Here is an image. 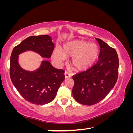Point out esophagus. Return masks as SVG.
<instances>
[{
    "mask_svg": "<svg viewBox=\"0 0 133 133\" xmlns=\"http://www.w3.org/2000/svg\"><path fill=\"white\" fill-rule=\"evenodd\" d=\"M64 76H65V78H66L71 77V75H70V74L68 72H67V71H65Z\"/></svg>",
    "mask_w": 133,
    "mask_h": 133,
    "instance_id": "obj_1",
    "label": "esophagus"
}]
</instances>
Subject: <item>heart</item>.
Instances as JSON below:
<instances>
[{
  "label": "heart",
  "instance_id": "1",
  "mask_svg": "<svg viewBox=\"0 0 133 133\" xmlns=\"http://www.w3.org/2000/svg\"><path fill=\"white\" fill-rule=\"evenodd\" d=\"M99 55L98 46L95 43L82 40H75L66 43L62 49L56 48L53 58L58 61L64 60L66 57H72L71 64L77 71H85L95 63Z\"/></svg>",
  "mask_w": 133,
  "mask_h": 133
}]
</instances>
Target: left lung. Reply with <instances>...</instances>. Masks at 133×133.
<instances>
[{"instance_id": "obj_1", "label": "left lung", "mask_w": 133, "mask_h": 133, "mask_svg": "<svg viewBox=\"0 0 133 133\" xmlns=\"http://www.w3.org/2000/svg\"><path fill=\"white\" fill-rule=\"evenodd\" d=\"M98 60L91 68L73 76L72 93L80 104L91 105L104 99L113 88L118 75L119 61L116 50L100 39Z\"/></svg>"}]
</instances>
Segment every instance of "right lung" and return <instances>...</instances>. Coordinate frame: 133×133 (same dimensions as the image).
Returning <instances> with one entry per match:
<instances>
[{"mask_svg": "<svg viewBox=\"0 0 133 133\" xmlns=\"http://www.w3.org/2000/svg\"><path fill=\"white\" fill-rule=\"evenodd\" d=\"M54 48L50 36L40 35L28 37L13 49L10 63L11 80L21 95L33 104H46L55 98L65 78L64 71L55 68L48 60H43L35 71L25 70L19 64V55L30 50L42 57L50 58Z\"/></svg>", "mask_w": 133, "mask_h": 133, "instance_id": "add662e5", "label": "right lung"}]
</instances>
